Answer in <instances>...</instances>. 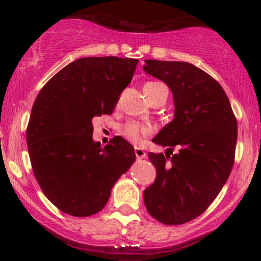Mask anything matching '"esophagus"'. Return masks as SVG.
Listing matches in <instances>:
<instances>
[{"label": "esophagus", "mask_w": 261, "mask_h": 261, "mask_svg": "<svg viewBox=\"0 0 261 261\" xmlns=\"http://www.w3.org/2000/svg\"><path fill=\"white\" fill-rule=\"evenodd\" d=\"M134 152H135V155H137L138 159L146 158V152H145L142 148H140V147H135Z\"/></svg>", "instance_id": "esophagus-1"}]
</instances>
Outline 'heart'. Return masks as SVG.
Listing matches in <instances>:
<instances>
[{"label":"heart","mask_w":261,"mask_h":261,"mask_svg":"<svg viewBox=\"0 0 261 261\" xmlns=\"http://www.w3.org/2000/svg\"><path fill=\"white\" fill-rule=\"evenodd\" d=\"M144 91L146 97L148 98V101L151 99L158 97L163 94V92L167 91L165 85L155 83V82H149V83L145 84ZM121 134L123 135L127 140L130 142H134V144H139L142 140V138L147 137L148 134H151V128L147 126H144V124L135 122V121H130L122 126L121 128Z\"/></svg>","instance_id":"1"}]
</instances>
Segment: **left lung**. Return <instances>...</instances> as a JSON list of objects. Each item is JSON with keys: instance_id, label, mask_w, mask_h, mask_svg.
<instances>
[{"instance_id": "8db88e82", "label": "left lung", "mask_w": 261, "mask_h": 261, "mask_svg": "<svg viewBox=\"0 0 261 261\" xmlns=\"http://www.w3.org/2000/svg\"><path fill=\"white\" fill-rule=\"evenodd\" d=\"M144 70L171 89L174 103L173 120L152 140L166 152L148 153L156 177L144 202L159 222L183 224L204 213L226 184L238 122L222 87L192 64L146 59Z\"/></svg>"}]
</instances>
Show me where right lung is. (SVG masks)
Returning a JSON list of instances; mask_svg holds the SVG:
<instances>
[{"mask_svg":"<svg viewBox=\"0 0 261 261\" xmlns=\"http://www.w3.org/2000/svg\"><path fill=\"white\" fill-rule=\"evenodd\" d=\"M139 60L88 57L44 85L32 108L26 139L34 176L59 210L85 217L105 208L114 184L135 160L134 147L114 137L92 139V120L110 115Z\"/></svg>","mask_w":261,"mask_h":261,"instance_id":"1","label":"right lung"}]
</instances>
